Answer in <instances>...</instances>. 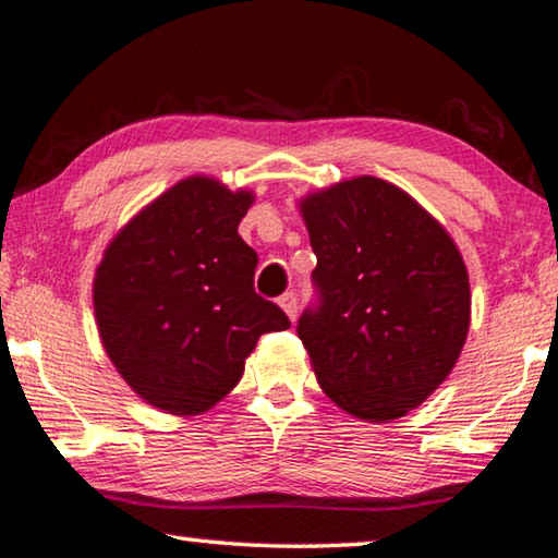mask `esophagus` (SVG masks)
<instances>
[{
    "instance_id": "1",
    "label": "esophagus",
    "mask_w": 558,
    "mask_h": 558,
    "mask_svg": "<svg viewBox=\"0 0 558 558\" xmlns=\"http://www.w3.org/2000/svg\"><path fill=\"white\" fill-rule=\"evenodd\" d=\"M279 306L284 308L287 316L291 318V322H294L296 314H299V296L294 294V291H287L284 296H279Z\"/></svg>"
}]
</instances>
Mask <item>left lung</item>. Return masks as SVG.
<instances>
[{
    "instance_id": "8db88e82",
    "label": "left lung",
    "mask_w": 558,
    "mask_h": 558,
    "mask_svg": "<svg viewBox=\"0 0 558 558\" xmlns=\"http://www.w3.org/2000/svg\"><path fill=\"white\" fill-rule=\"evenodd\" d=\"M316 304L296 333L318 386L368 423L403 417L450 376L470 328V279L440 222L380 178L301 203Z\"/></svg>"
}]
</instances>
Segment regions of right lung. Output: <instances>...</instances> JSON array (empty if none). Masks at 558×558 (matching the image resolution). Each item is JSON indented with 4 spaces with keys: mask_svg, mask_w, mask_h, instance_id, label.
<instances>
[{
    "mask_svg": "<svg viewBox=\"0 0 558 558\" xmlns=\"http://www.w3.org/2000/svg\"><path fill=\"white\" fill-rule=\"evenodd\" d=\"M252 193L187 178L108 244L94 279L100 341L143 400L172 415L219 403L257 339L289 316L254 291L257 252L236 227Z\"/></svg>",
    "mask_w": 558,
    "mask_h": 558,
    "instance_id": "obj_1",
    "label": "right lung"
}]
</instances>
